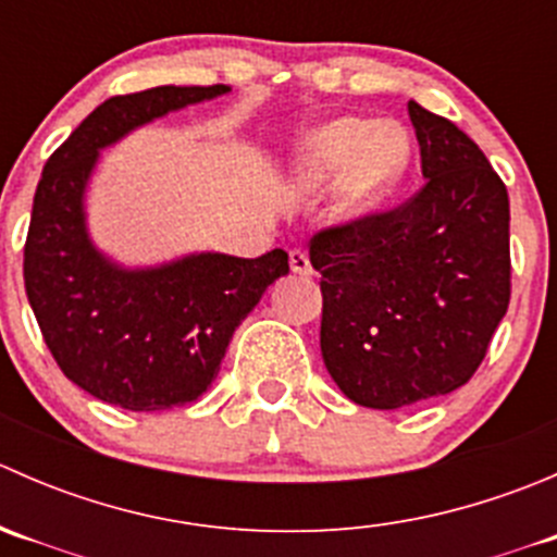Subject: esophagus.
Returning a JSON list of instances; mask_svg holds the SVG:
<instances>
[{
    "label": "esophagus",
    "instance_id": "1",
    "mask_svg": "<svg viewBox=\"0 0 557 557\" xmlns=\"http://www.w3.org/2000/svg\"><path fill=\"white\" fill-rule=\"evenodd\" d=\"M288 261H290V269H294L296 274H312L310 252L301 250V247H294V250L288 252Z\"/></svg>",
    "mask_w": 557,
    "mask_h": 557
}]
</instances>
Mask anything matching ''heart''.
Here are the masks:
<instances>
[{"mask_svg":"<svg viewBox=\"0 0 557 557\" xmlns=\"http://www.w3.org/2000/svg\"><path fill=\"white\" fill-rule=\"evenodd\" d=\"M307 172L312 177L342 174V190L352 212L372 210L396 185L409 164V137L404 128L385 123L372 132L361 117H342L320 128L307 143Z\"/></svg>","mask_w":557,"mask_h":557,"instance_id":"b5f03b06","label":"heart"}]
</instances>
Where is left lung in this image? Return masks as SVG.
I'll return each instance as SVG.
<instances>
[{"label": "left lung", "mask_w": 557, "mask_h": 557, "mask_svg": "<svg viewBox=\"0 0 557 557\" xmlns=\"http://www.w3.org/2000/svg\"><path fill=\"white\" fill-rule=\"evenodd\" d=\"M425 183L391 210L320 228V352L350 401L447 396L485 358L512 294L507 185L453 121L409 102Z\"/></svg>", "instance_id": "left-lung-1"}]
</instances>
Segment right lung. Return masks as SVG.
I'll return each mask as SVG.
<instances>
[{"instance_id": "1", "label": "right lung", "mask_w": 557, "mask_h": 557, "mask_svg": "<svg viewBox=\"0 0 557 557\" xmlns=\"http://www.w3.org/2000/svg\"><path fill=\"white\" fill-rule=\"evenodd\" d=\"M228 86H159L99 104L45 164L24 245V283L61 372L115 407L159 412L196 401L234 331L263 290L288 274V252H201L126 272L94 250L83 190L99 150L134 126L226 94Z\"/></svg>"}]
</instances>
